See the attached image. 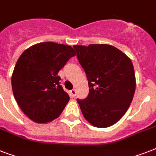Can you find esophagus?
Returning a JSON list of instances; mask_svg holds the SVG:
<instances>
[{
	"label": "esophagus",
	"instance_id": "1",
	"mask_svg": "<svg viewBox=\"0 0 156 156\" xmlns=\"http://www.w3.org/2000/svg\"><path fill=\"white\" fill-rule=\"evenodd\" d=\"M69 94H70L71 97H75L76 96V90L75 89H73L69 91Z\"/></svg>",
	"mask_w": 156,
	"mask_h": 156
}]
</instances>
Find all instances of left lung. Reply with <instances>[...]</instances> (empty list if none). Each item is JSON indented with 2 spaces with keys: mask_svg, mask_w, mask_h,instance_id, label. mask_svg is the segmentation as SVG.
<instances>
[{
  "mask_svg": "<svg viewBox=\"0 0 156 156\" xmlns=\"http://www.w3.org/2000/svg\"><path fill=\"white\" fill-rule=\"evenodd\" d=\"M73 48L89 86L87 97L77 100L82 113L95 127L112 126L128 110L134 95L136 81L132 61L112 45Z\"/></svg>",
  "mask_w": 156,
  "mask_h": 156,
  "instance_id": "1",
  "label": "left lung"
}]
</instances>
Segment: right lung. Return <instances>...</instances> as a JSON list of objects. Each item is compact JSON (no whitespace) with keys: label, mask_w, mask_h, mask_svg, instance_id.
Returning <instances> with one entry per match:
<instances>
[{"label":"right lung","mask_w":156,"mask_h":156,"mask_svg":"<svg viewBox=\"0 0 156 156\" xmlns=\"http://www.w3.org/2000/svg\"><path fill=\"white\" fill-rule=\"evenodd\" d=\"M74 56L69 45L44 42L30 47L18 58L12 89L18 106L30 120L47 123L61 115L69 96L60 85L58 72Z\"/></svg>","instance_id":"1"}]
</instances>
